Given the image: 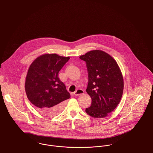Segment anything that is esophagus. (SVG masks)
Returning <instances> with one entry per match:
<instances>
[{
    "label": "esophagus",
    "mask_w": 153,
    "mask_h": 153,
    "mask_svg": "<svg viewBox=\"0 0 153 153\" xmlns=\"http://www.w3.org/2000/svg\"><path fill=\"white\" fill-rule=\"evenodd\" d=\"M83 93H84V91H83L82 89H77V90L74 93V94L75 96H79V95H82V94H83Z\"/></svg>",
    "instance_id": "obj_1"
}]
</instances>
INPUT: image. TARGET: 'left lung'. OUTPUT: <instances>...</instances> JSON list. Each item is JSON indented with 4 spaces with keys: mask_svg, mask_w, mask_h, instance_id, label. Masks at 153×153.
I'll return each instance as SVG.
<instances>
[{
    "mask_svg": "<svg viewBox=\"0 0 153 153\" xmlns=\"http://www.w3.org/2000/svg\"><path fill=\"white\" fill-rule=\"evenodd\" d=\"M80 59L86 62L88 74L87 94L91 106L85 111L95 118H103L113 111L123 92V77L117 62L102 50H92Z\"/></svg>",
    "mask_w": 153,
    "mask_h": 153,
    "instance_id": "obj_1",
    "label": "left lung"
}]
</instances>
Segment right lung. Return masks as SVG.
I'll list each match as a JSON object with an SVG mask.
<instances>
[{
    "label": "right lung",
    "instance_id": "right-lung-1",
    "mask_svg": "<svg viewBox=\"0 0 153 153\" xmlns=\"http://www.w3.org/2000/svg\"><path fill=\"white\" fill-rule=\"evenodd\" d=\"M69 56L45 54L36 58L28 70L25 91L30 102L43 114L51 116L62 110L70 93L58 78Z\"/></svg>",
    "mask_w": 153,
    "mask_h": 153
}]
</instances>
